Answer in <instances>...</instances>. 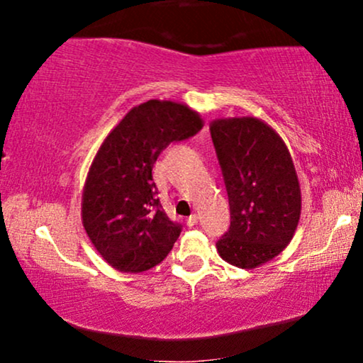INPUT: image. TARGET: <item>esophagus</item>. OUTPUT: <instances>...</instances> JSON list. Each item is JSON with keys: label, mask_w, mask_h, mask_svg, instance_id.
<instances>
[{"label": "esophagus", "mask_w": 363, "mask_h": 363, "mask_svg": "<svg viewBox=\"0 0 363 363\" xmlns=\"http://www.w3.org/2000/svg\"><path fill=\"white\" fill-rule=\"evenodd\" d=\"M196 223H198V215L193 213L189 216V218H187V225H189V227H194Z\"/></svg>", "instance_id": "obj_1"}]
</instances>
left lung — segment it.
<instances>
[{
    "instance_id": "obj_1",
    "label": "left lung",
    "mask_w": 363,
    "mask_h": 363,
    "mask_svg": "<svg viewBox=\"0 0 363 363\" xmlns=\"http://www.w3.org/2000/svg\"><path fill=\"white\" fill-rule=\"evenodd\" d=\"M210 133L230 205V228L216 251L237 268H259L285 251L301 220V182L290 150L254 116L215 119Z\"/></svg>"
}]
</instances>
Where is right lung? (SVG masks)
I'll return each mask as SVG.
<instances>
[{"mask_svg":"<svg viewBox=\"0 0 363 363\" xmlns=\"http://www.w3.org/2000/svg\"><path fill=\"white\" fill-rule=\"evenodd\" d=\"M199 112L182 102L153 101L133 107L102 141L82 193V223L107 264L143 273L167 257L181 227L158 201L152 169L172 141L203 128Z\"/></svg>","mask_w":363,"mask_h":363,"instance_id":"right-lung-1","label":"right lung"}]
</instances>
